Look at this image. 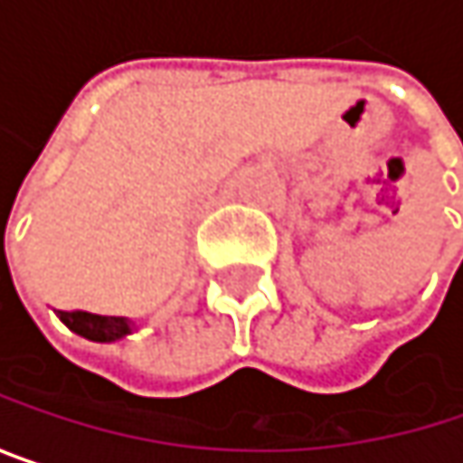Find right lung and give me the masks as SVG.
<instances>
[{
    "mask_svg": "<svg viewBox=\"0 0 463 463\" xmlns=\"http://www.w3.org/2000/svg\"><path fill=\"white\" fill-rule=\"evenodd\" d=\"M58 319L66 324L71 332L96 340V343H112L134 332V324L123 317H99L88 311H58Z\"/></svg>",
    "mask_w": 463,
    "mask_h": 463,
    "instance_id": "right-lung-1",
    "label": "right lung"
}]
</instances>
